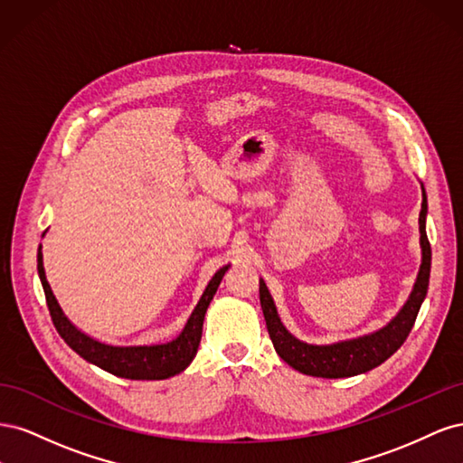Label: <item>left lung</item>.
Listing matches in <instances>:
<instances>
[{
    "label": "left lung",
    "instance_id": "1",
    "mask_svg": "<svg viewBox=\"0 0 463 463\" xmlns=\"http://www.w3.org/2000/svg\"><path fill=\"white\" fill-rule=\"evenodd\" d=\"M425 218H427V197H423L421 214H419V232H421V249H423V262L421 270H419L415 288L408 303L398 317L390 322L383 330L373 332L369 335H361L355 340H345L330 345H313L298 340L291 335L286 326L279 322L276 313L274 301L270 298L266 284L260 279V307L266 320V328H269L270 340L278 355L282 357L289 367L303 374L322 376V378H344L367 373L374 367L384 363L392 354H396L400 345L408 338L421 303L427 296L429 288V276H430V243L425 230Z\"/></svg>",
    "mask_w": 463,
    "mask_h": 463
}]
</instances>
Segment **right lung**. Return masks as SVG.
<instances>
[{
	"label": "right lung",
	"mask_w": 463,
	"mask_h": 463,
	"mask_svg": "<svg viewBox=\"0 0 463 463\" xmlns=\"http://www.w3.org/2000/svg\"><path fill=\"white\" fill-rule=\"evenodd\" d=\"M226 270L228 266H222V269L213 276V279H210L201 301L191 313L185 328L181 330V334L175 335V338L167 342H154L141 345H111L90 338V335L80 332L69 322V318L60 309V305L55 301L50 289L44 274V266H42V253L38 250V276L46 293V303L55 330L60 332L67 345L75 349L82 359L94 363V365L111 374L131 378V381H162V378H170L189 367V363L197 355V349L201 344L204 313L210 301H213L214 293L222 282V276L226 274Z\"/></svg>",
	"instance_id": "add662e5"
}]
</instances>
